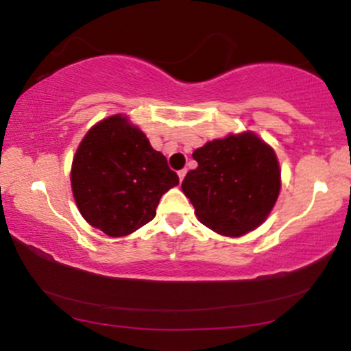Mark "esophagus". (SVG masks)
Returning <instances> with one entry per match:
<instances>
[{
  "label": "esophagus",
  "instance_id": "esophagus-1",
  "mask_svg": "<svg viewBox=\"0 0 351 351\" xmlns=\"http://www.w3.org/2000/svg\"><path fill=\"white\" fill-rule=\"evenodd\" d=\"M184 175H186V170H184V168H183V170H180V171H178L180 181H183V178H184Z\"/></svg>",
  "mask_w": 351,
  "mask_h": 351
}]
</instances>
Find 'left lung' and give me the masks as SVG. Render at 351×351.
<instances>
[{"label": "left lung", "mask_w": 351, "mask_h": 351, "mask_svg": "<svg viewBox=\"0 0 351 351\" xmlns=\"http://www.w3.org/2000/svg\"><path fill=\"white\" fill-rule=\"evenodd\" d=\"M198 162L181 189L204 226L237 237L264 223L280 191L276 153L252 132L213 140L193 152Z\"/></svg>", "instance_id": "8db88e82"}]
</instances>
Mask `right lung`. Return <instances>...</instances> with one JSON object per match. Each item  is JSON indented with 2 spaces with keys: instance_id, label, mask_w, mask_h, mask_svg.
Instances as JSON below:
<instances>
[{
  "instance_id": "1",
  "label": "right lung",
  "mask_w": 351,
  "mask_h": 351,
  "mask_svg": "<svg viewBox=\"0 0 351 351\" xmlns=\"http://www.w3.org/2000/svg\"><path fill=\"white\" fill-rule=\"evenodd\" d=\"M178 183L167 158L122 115L108 117L87 132L71 170L80 215L112 237L150 223L160 198Z\"/></svg>"
}]
</instances>
